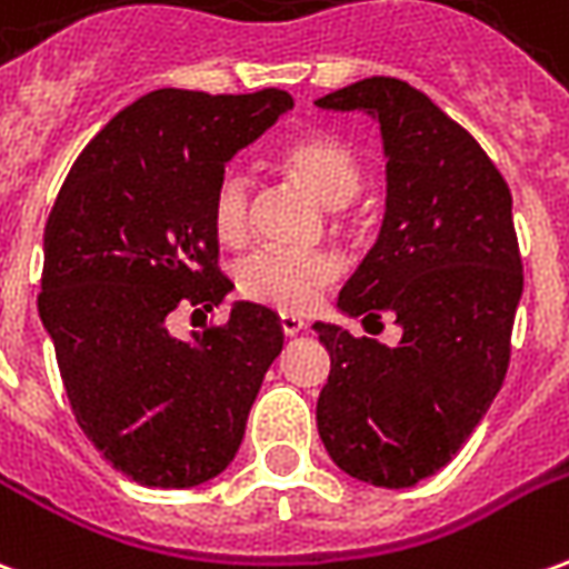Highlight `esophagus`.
<instances>
[{"instance_id":"esophagus-1","label":"esophagus","mask_w":569,"mask_h":569,"mask_svg":"<svg viewBox=\"0 0 569 569\" xmlns=\"http://www.w3.org/2000/svg\"><path fill=\"white\" fill-rule=\"evenodd\" d=\"M305 326H308V322L301 320V317H296V313H283V317H280V329H283L286 338H296V335H301L305 332Z\"/></svg>"}]
</instances>
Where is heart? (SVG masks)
Here are the masks:
<instances>
[{
	"label": "heart",
	"mask_w": 569,
	"mask_h": 569,
	"mask_svg": "<svg viewBox=\"0 0 569 569\" xmlns=\"http://www.w3.org/2000/svg\"><path fill=\"white\" fill-rule=\"evenodd\" d=\"M280 167L289 179L310 191L322 207L335 212V224H345V210L362 188V161L345 140L329 133H310L280 151ZM249 182L237 170H224L212 188L210 224L222 243H240L249 234ZM341 277L332 252H289L256 249L237 264V292L261 308L280 313H305L326 289Z\"/></svg>",
	"instance_id": "heart-1"
}]
</instances>
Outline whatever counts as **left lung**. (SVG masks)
<instances>
[{
    "label": "left lung",
    "instance_id": "1",
    "mask_svg": "<svg viewBox=\"0 0 569 569\" xmlns=\"http://www.w3.org/2000/svg\"><path fill=\"white\" fill-rule=\"evenodd\" d=\"M381 124V234L338 296L347 317L393 313L396 347L313 322L332 369L317 429L347 476L411 488L488 415L509 369L525 273L512 194L485 149L408 81L362 79L317 100Z\"/></svg>",
    "mask_w": 569,
    "mask_h": 569
}]
</instances>
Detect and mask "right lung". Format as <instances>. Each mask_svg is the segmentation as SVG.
Wrapping results in <instances>:
<instances>
[{
    "label": "right lung",
    "mask_w": 569,
    "mask_h": 569,
    "mask_svg": "<svg viewBox=\"0 0 569 569\" xmlns=\"http://www.w3.org/2000/svg\"><path fill=\"white\" fill-rule=\"evenodd\" d=\"M292 109L277 88H161L121 109L79 161L44 224L39 317L72 415L118 472L146 488H198L234 460L280 317L234 301L228 322L170 332L176 308H219L212 188L224 163Z\"/></svg>",
    "instance_id": "1"
}]
</instances>
